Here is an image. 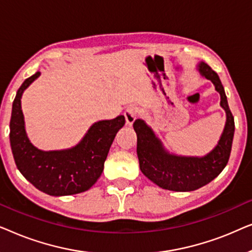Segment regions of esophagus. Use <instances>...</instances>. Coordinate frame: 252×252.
<instances>
[{
	"instance_id": "esophagus-1",
	"label": "esophagus",
	"mask_w": 252,
	"mask_h": 252,
	"mask_svg": "<svg viewBox=\"0 0 252 252\" xmlns=\"http://www.w3.org/2000/svg\"><path fill=\"white\" fill-rule=\"evenodd\" d=\"M137 113H139V109L134 105L128 106V108L126 109V111L124 112V116H125V118H126V125H128V126L133 125L134 120H135L137 117Z\"/></svg>"
}]
</instances>
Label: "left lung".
<instances>
[{"label": "left lung", "mask_w": 252, "mask_h": 252, "mask_svg": "<svg viewBox=\"0 0 252 252\" xmlns=\"http://www.w3.org/2000/svg\"><path fill=\"white\" fill-rule=\"evenodd\" d=\"M198 71L215 85L220 94V106L226 112V124L218 144L203 157H186L170 154L151 127L142 119L133 124L137 135L136 153L140 170L160 188L173 191H192L218 177L228 163L234 136V117L218 74L206 63L198 64Z\"/></svg>", "instance_id": "left-lung-1"}]
</instances>
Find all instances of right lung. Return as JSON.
Segmentation results:
<instances>
[{"label": "right lung", "instance_id": "1", "mask_svg": "<svg viewBox=\"0 0 252 252\" xmlns=\"http://www.w3.org/2000/svg\"><path fill=\"white\" fill-rule=\"evenodd\" d=\"M40 74L36 72L23 82L12 103L10 144L17 168L34 187L48 195L67 196L88 190L101 177L116 134L125 125V117L93 124L80 142L70 149H37L27 137L20 99Z\"/></svg>", "mask_w": 252, "mask_h": 252}]
</instances>
